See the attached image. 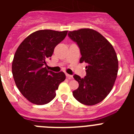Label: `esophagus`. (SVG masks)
I'll return each mask as SVG.
<instances>
[{"label":"esophagus","mask_w":134,"mask_h":134,"mask_svg":"<svg viewBox=\"0 0 134 134\" xmlns=\"http://www.w3.org/2000/svg\"><path fill=\"white\" fill-rule=\"evenodd\" d=\"M66 77L68 78V79H72V76L70 75V74H67V73H66Z\"/></svg>","instance_id":"obj_1"}]
</instances>
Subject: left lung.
Segmentation results:
<instances>
[{
	"label": "left lung",
	"mask_w": 134,
	"mask_h": 134,
	"mask_svg": "<svg viewBox=\"0 0 134 134\" xmlns=\"http://www.w3.org/2000/svg\"><path fill=\"white\" fill-rule=\"evenodd\" d=\"M68 35L80 48V63L87 64L85 78L74 75L79 86L73 96L84 105H96L108 95L115 82L118 72L115 51L107 39L93 29H80Z\"/></svg>",
	"instance_id": "1"
}]
</instances>
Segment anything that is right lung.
I'll list each match as a JSON object with an SVG mask.
<instances>
[{"mask_svg":"<svg viewBox=\"0 0 134 134\" xmlns=\"http://www.w3.org/2000/svg\"><path fill=\"white\" fill-rule=\"evenodd\" d=\"M68 31L44 29L34 32L19 45L12 63V72L18 89L35 105H45L54 99L55 91L66 79L63 72L48 70L46 60L66 37Z\"/></svg>","mask_w":134,"mask_h":134,"instance_id":"right-lung-1","label":"right lung"}]
</instances>
